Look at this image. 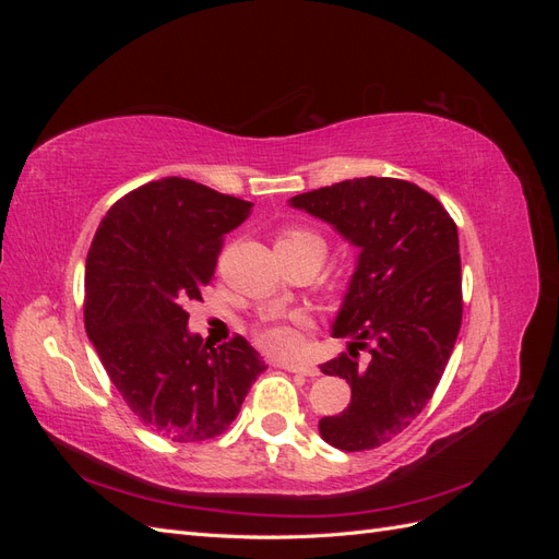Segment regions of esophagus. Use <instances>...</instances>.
<instances>
[{"mask_svg":"<svg viewBox=\"0 0 559 559\" xmlns=\"http://www.w3.org/2000/svg\"><path fill=\"white\" fill-rule=\"evenodd\" d=\"M282 368L289 370V373H300V376H308V378L319 376V368L312 361H282Z\"/></svg>","mask_w":559,"mask_h":559,"instance_id":"esophagus-1","label":"esophagus"}]
</instances>
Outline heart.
<instances>
[{"mask_svg":"<svg viewBox=\"0 0 559 559\" xmlns=\"http://www.w3.org/2000/svg\"><path fill=\"white\" fill-rule=\"evenodd\" d=\"M275 249L280 251H319L324 257V242H321L319 235H314L312 230L306 228H284L277 240H275ZM308 324V317H294L292 321H282V319H267L253 333L257 343L273 354H289L296 352L300 345V335L298 329H302Z\"/></svg>","mask_w":559,"mask_h":559,"instance_id":"b5f03b06","label":"heart"}]
</instances>
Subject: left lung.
I'll return each instance as SVG.
<instances>
[{"instance_id": "obj_1", "label": "left lung", "mask_w": 559, "mask_h": 559, "mask_svg": "<svg viewBox=\"0 0 559 559\" xmlns=\"http://www.w3.org/2000/svg\"><path fill=\"white\" fill-rule=\"evenodd\" d=\"M289 205L359 247L331 329L349 337V354L319 366L347 380L352 401L319 419V433L337 450H373L411 425L443 378L462 326L460 235L441 202L403 179H347Z\"/></svg>"}]
</instances>
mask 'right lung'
<instances>
[{"label": "right lung", "mask_w": 559, "mask_h": 559, "mask_svg": "<svg viewBox=\"0 0 559 559\" xmlns=\"http://www.w3.org/2000/svg\"><path fill=\"white\" fill-rule=\"evenodd\" d=\"M251 202L181 177L123 195L86 259V333L118 394L144 427L175 443L224 433L265 364L242 335L210 347L186 302L210 284L224 235Z\"/></svg>", "instance_id": "add662e5"}]
</instances>
